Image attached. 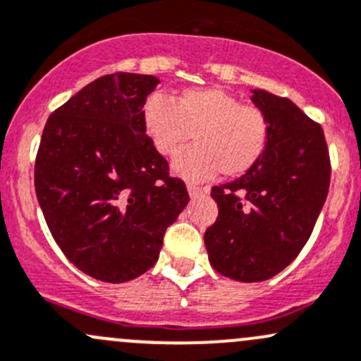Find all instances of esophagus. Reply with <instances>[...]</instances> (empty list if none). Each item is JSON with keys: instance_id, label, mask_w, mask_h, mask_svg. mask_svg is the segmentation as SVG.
I'll return each instance as SVG.
<instances>
[{"instance_id": "34e87169", "label": "esophagus", "mask_w": 361, "mask_h": 361, "mask_svg": "<svg viewBox=\"0 0 361 361\" xmlns=\"http://www.w3.org/2000/svg\"><path fill=\"white\" fill-rule=\"evenodd\" d=\"M188 193H190V197H199L200 193L207 192V188H202V187H197V185H188Z\"/></svg>"}]
</instances>
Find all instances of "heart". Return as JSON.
Masks as SVG:
<instances>
[{"label":"heart","instance_id":"b5f03b06","mask_svg":"<svg viewBox=\"0 0 361 361\" xmlns=\"http://www.w3.org/2000/svg\"><path fill=\"white\" fill-rule=\"evenodd\" d=\"M142 126L152 147L166 157L193 136L197 143L176 155L173 169L195 181L218 171L226 178L249 173L270 142L267 114L221 88L183 90L174 100L154 94L143 105Z\"/></svg>","mask_w":361,"mask_h":361}]
</instances>
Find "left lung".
I'll use <instances>...</instances> for the list:
<instances>
[{
    "label": "left lung",
    "mask_w": 361,
    "mask_h": 361,
    "mask_svg": "<svg viewBox=\"0 0 361 361\" xmlns=\"http://www.w3.org/2000/svg\"><path fill=\"white\" fill-rule=\"evenodd\" d=\"M270 142L261 161L231 183L212 187L218 218L204 233L209 263L237 282H263L298 257L331 185L324 130L289 98L252 91Z\"/></svg>",
    "instance_id": "left-lung-1"
}]
</instances>
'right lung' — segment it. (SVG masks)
Wrapping results in <instances>:
<instances>
[{
  "label": "right lung",
  "instance_id": "1",
  "mask_svg": "<svg viewBox=\"0 0 361 361\" xmlns=\"http://www.w3.org/2000/svg\"><path fill=\"white\" fill-rule=\"evenodd\" d=\"M154 75L94 79L48 117L34 187L53 238L74 267L123 283L150 270L190 197L142 126Z\"/></svg>",
  "mask_w": 361,
  "mask_h": 361
}]
</instances>
